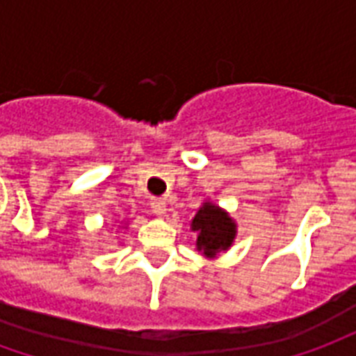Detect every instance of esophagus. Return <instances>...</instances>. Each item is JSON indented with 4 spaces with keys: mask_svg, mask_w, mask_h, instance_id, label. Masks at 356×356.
Segmentation results:
<instances>
[{
    "mask_svg": "<svg viewBox=\"0 0 356 356\" xmlns=\"http://www.w3.org/2000/svg\"><path fill=\"white\" fill-rule=\"evenodd\" d=\"M150 208H152L156 216H163L165 213V200L163 198H152L150 200Z\"/></svg>",
    "mask_w": 356,
    "mask_h": 356,
    "instance_id": "34e87169",
    "label": "esophagus"
}]
</instances>
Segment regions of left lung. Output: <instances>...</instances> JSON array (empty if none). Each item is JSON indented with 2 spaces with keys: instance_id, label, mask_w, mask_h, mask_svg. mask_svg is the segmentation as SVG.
Masks as SVG:
<instances>
[{
  "instance_id": "8db88e82",
  "label": "left lung",
  "mask_w": 356,
  "mask_h": 356,
  "mask_svg": "<svg viewBox=\"0 0 356 356\" xmlns=\"http://www.w3.org/2000/svg\"><path fill=\"white\" fill-rule=\"evenodd\" d=\"M191 229L198 234L196 248L206 257H216L225 250H229L236 236V223L225 209L211 202L202 204L191 223Z\"/></svg>"
}]
</instances>
